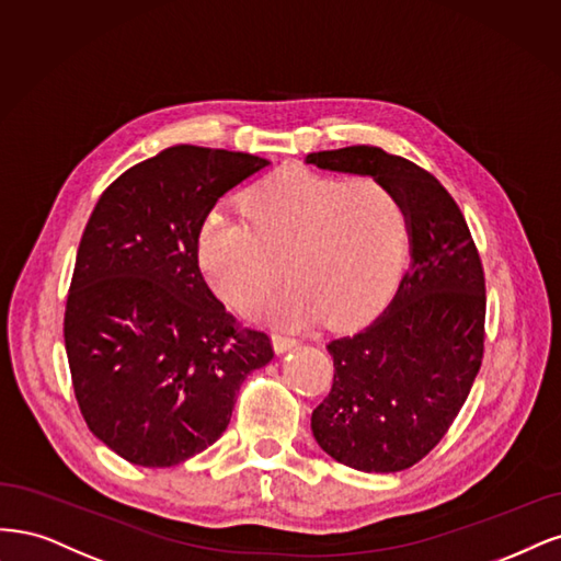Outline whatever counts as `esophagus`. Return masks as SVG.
<instances>
[{"label":"esophagus","mask_w":561,"mask_h":561,"mask_svg":"<svg viewBox=\"0 0 561 561\" xmlns=\"http://www.w3.org/2000/svg\"><path fill=\"white\" fill-rule=\"evenodd\" d=\"M298 345V340L291 337V335H284V333H275L273 335V347L277 354H284L288 350H294Z\"/></svg>","instance_id":"34e87169"}]
</instances>
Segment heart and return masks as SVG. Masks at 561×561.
Masks as SVG:
<instances>
[{"instance_id": "heart-1", "label": "heart", "mask_w": 561, "mask_h": 561, "mask_svg": "<svg viewBox=\"0 0 561 561\" xmlns=\"http://www.w3.org/2000/svg\"><path fill=\"white\" fill-rule=\"evenodd\" d=\"M244 221L211 219L197 256L214 291L242 312L259 307L279 279L291 282L265 305L279 327H305L321 314L347 327L391 294L405 244L399 197L375 179L279 170L242 197Z\"/></svg>"}]
</instances>
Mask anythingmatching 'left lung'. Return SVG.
Listing matches in <instances>:
<instances>
[{"mask_svg":"<svg viewBox=\"0 0 561 561\" xmlns=\"http://www.w3.org/2000/svg\"><path fill=\"white\" fill-rule=\"evenodd\" d=\"M319 170L373 176L399 197L410 265L368 327L331 340L333 387L312 412L319 447L364 473L424 459L455 422L484 350V273L461 209L436 176L377 147L310 153Z\"/></svg>","mask_w":561,"mask_h":561,"instance_id":"8db88e82","label":"left lung"}]
</instances>
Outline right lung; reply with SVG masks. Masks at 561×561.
Returning a JSON list of instances; mask_svg holds the SVG:
<instances>
[{
    "instance_id": "right-lung-1",
    "label": "right lung",
    "mask_w": 561,
    "mask_h": 561,
    "mask_svg": "<svg viewBox=\"0 0 561 561\" xmlns=\"http://www.w3.org/2000/svg\"><path fill=\"white\" fill-rule=\"evenodd\" d=\"M267 165L179 144L125 170L90 214L65 350L88 428L125 461L165 468L201 455L226 431L244 377L275 356L197 265L216 201Z\"/></svg>"
}]
</instances>
